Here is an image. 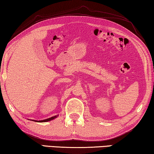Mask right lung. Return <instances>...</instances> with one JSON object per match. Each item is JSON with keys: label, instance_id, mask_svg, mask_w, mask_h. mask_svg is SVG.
<instances>
[{"label": "right lung", "instance_id": "add662e5", "mask_svg": "<svg viewBox=\"0 0 154 154\" xmlns=\"http://www.w3.org/2000/svg\"><path fill=\"white\" fill-rule=\"evenodd\" d=\"M57 116H52V117H51V118L47 119H45V120H41V121H38V122H47V121H51V120L54 119L57 117ZM34 121H35V120H34Z\"/></svg>", "mask_w": 154, "mask_h": 154}]
</instances>
